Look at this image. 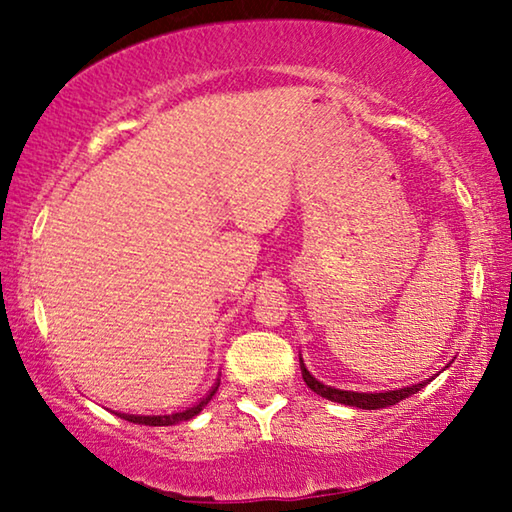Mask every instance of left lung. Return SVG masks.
<instances>
[{
    "label": "left lung",
    "instance_id": "8db88e82",
    "mask_svg": "<svg viewBox=\"0 0 512 512\" xmlns=\"http://www.w3.org/2000/svg\"><path fill=\"white\" fill-rule=\"evenodd\" d=\"M300 370H302V379H305V384H307L316 395L325 397V400H332V402H339V404H348V406H357V409H366V411L386 409V406H393V404H397V402H402V400H406V397H411L413 393H418L422 386H427L429 381H431V379H427V381H422V384L404 386V388H400V391L357 393V391H341V388L325 386L323 381H318V379L307 370L305 363H302V357H300Z\"/></svg>",
    "mask_w": 512,
    "mask_h": 512
}]
</instances>
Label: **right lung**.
Wrapping results in <instances>:
<instances>
[{
	"label": "right lung",
	"mask_w": 512,
	"mask_h": 512,
	"mask_svg": "<svg viewBox=\"0 0 512 512\" xmlns=\"http://www.w3.org/2000/svg\"><path fill=\"white\" fill-rule=\"evenodd\" d=\"M219 384H221V381L216 379V384L212 386V391L207 393L201 402H196L192 406H187V409L176 411V413H164V415H133V413H121V411H117V413L112 411V413L119 415V418L128 420V422H133V424H146V427H171V424L192 420L194 415L201 413L205 406H207V402L212 400V395L216 393V388H219Z\"/></svg>",
	"instance_id": "right-lung-1"
}]
</instances>
